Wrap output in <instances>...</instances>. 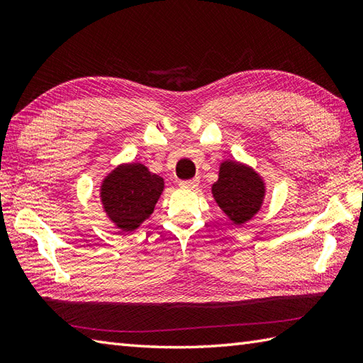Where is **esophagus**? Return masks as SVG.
Instances as JSON below:
<instances>
[{
  "instance_id": "obj_1",
  "label": "esophagus",
  "mask_w": 363,
  "mask_h": 363,
  "mask_svg": "<svg viewBox=\"0 0 363 363\" xmlns=\"http://www.w3.org/2000/svg\"><path fill=\"white\" fill-rule=\"evenodd\" d=\"M198 184H199V179H198V177H195V179H190V181H181L179 182V187L191 190V189L198 187Z\"/></svg>"
}]
</instances>
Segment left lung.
Listing matches in <instances>:
<instances>
[{
    "mask_svg": "<svg viewBox=\"0 0 363 363\" xmlns=\"http://www.w3.org/2000/svg\"><path fill=\"white\" fill-rule=\"evenodd\" d=\"M213 199L234 225H243L256 215L265 198V182L248 165L225 160L218 181L212 186Z\"/></svg>",
    "mask_w": 363,
    "mask_h": 363,
    "instance_id": "obj_1",
    "label": "left lung"
}]
</instances>
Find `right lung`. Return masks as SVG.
<instances>
[{
    "mask_svg": "<svg viewBox=\"0 0 363 363\" xmlns=\"http://www.w3.org/2000/svg\"><path fill=\"white\" fill-rule=\"evenodd\" d=\"M164 179L143 164H121L104 177L99 189L103 209L123 233H133L154 212Z\"/></svg>",
    "mask_w": 363,
    "mask_h": 363,
    "instance_id": "obj_1",
    "label": "right lung"
}]
</instances>
